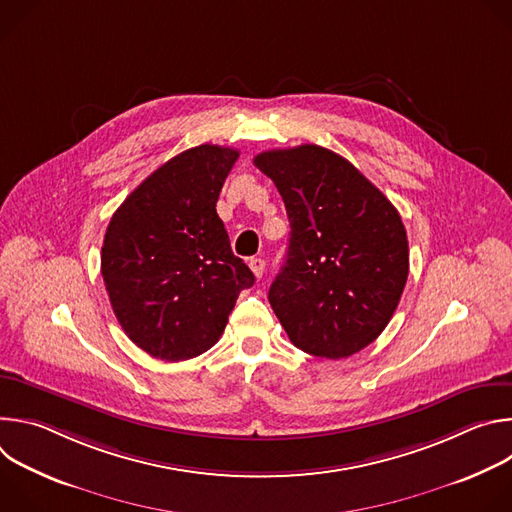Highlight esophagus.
I'll return each instance as SVG.
<instances>
[{
	"label": "esophagus",
	"mask_w": 512,
	"mask_h": 512,
	"mask_svg": "<svg viewBox=\"0 0 512 512\" xmlns=\"http://www.w3.org/2000/svg\"><path fill=\"white\" fill-rule=\"evenodd\" d=\"M249 267H251V271L255 273V277L259 279V277L263 275V271H265V261H263L261 257H251V259H249Z\"/></svg>",
	"instance_id": "obj_1"
}]
</instances>
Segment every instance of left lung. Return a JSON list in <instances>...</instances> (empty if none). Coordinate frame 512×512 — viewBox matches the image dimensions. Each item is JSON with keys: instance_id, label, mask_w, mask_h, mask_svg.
Listing matches in <instances>:
<instances>
[{"instance_id": "left-lung-1", "label": "left lung", "mask_w": 512, "mask_h": 512, "mask_svg": "<svg viewBox=\"0 0 512 512\" xmlns=\"http://www.w3.org/2000/svg\"><path fill=\"white\" fill-rule=\"evenodd\" d=\"M253 162L277 186L291 227L285 263L269 287L275 316L308 354H356L385 330L407 281L397 208L348 160L314 143Z\"/></svg>"}]
</instances>
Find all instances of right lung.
Segmentation results:
<instances>
[{
  "mask_svg": "<svg viewBox=\"0 0 512 512\" xmlns=\"http://www.w3.org/2000/svg\"><path fill=\"white\" fill-rule=\"evenodd\" d=\"M239 152L196 145L145 178L115 210L101 273L125 334L178 362L216 344L255 275L235 257L216 200Z\"/></svg>",
  "mask_w": 512,
  "mask_h": 512,
  "instance_id": "obj_1",
  "label": "right lung"
}]
</instances>
